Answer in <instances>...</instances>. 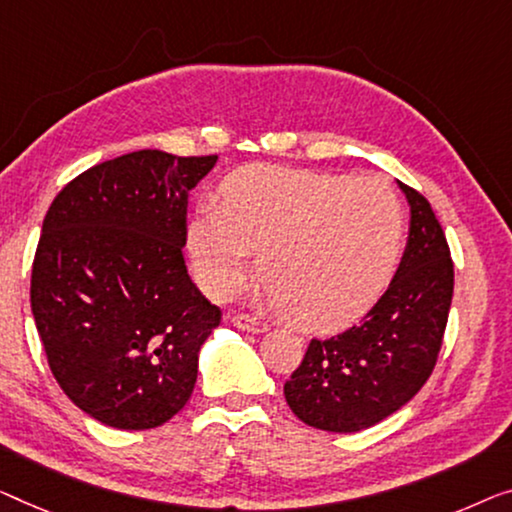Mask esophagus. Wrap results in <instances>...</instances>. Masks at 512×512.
Here are the masks:
<instances>
[{
    "instance_id": "34e87169",
    "label": "esophagus",
    "mask_w": 512,
    "mask_h": 512,
    "mask_svg": "<svg viewBox=\"0 0 512 512\" xmlns=\"http://www.w3.org/2000/svg\"><path fill=\"white\" fill-rule=\"evenodd\" d=\"M232 324L236 326V329L248 331V333H264L266 329H269V326H266V322H262V319H257L253 315H246V312H234Z\"/></svg>"
}]
</instances>
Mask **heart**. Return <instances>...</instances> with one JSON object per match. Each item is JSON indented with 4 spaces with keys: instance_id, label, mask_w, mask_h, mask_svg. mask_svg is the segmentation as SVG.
<instances>
[{
    "instance_id": "obj_1",
    "label": "heart",
    "mask_w": 512,
    "mask_h": 512,
    "mask_svg": "<svg viewBox=\"0 0 512 512\" xmlns=\"http://www.w3.org/2000/svg\"><path fill=\"white\" fill-rule=\"evenodd\" d=\"M402 209L377 179L278 165H243L220 183L186 230L195 278L211 296L246 282L259 248V276L287 322L338 331L379 301L402 248Z\"/></svg>"
}]
</instances>
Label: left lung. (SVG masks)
<instances>
[{
  "instance_id": "obj_1",
  "label": "left lung",
  "mask_w": 512,
  "mask_h": 512,
  "mask_svg": "<svg viewBox=\"0 0 512 512\" xmlns=\"http://www.w3.org/2000/svg\"><path fill=\"white\" fill-rule=\"evenodd\" d=\"M411 220L391 285L358 326L312 340L285 384L289 409L326 432H358L404 407L430 379L453 301V259L430 202L404 186Z\"/></svg>"
}]
</instances>
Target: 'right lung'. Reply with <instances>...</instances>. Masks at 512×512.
I'll list each match as a JSON object with an SVG mask.
<instances>
[{
    "instance_id": "obj_1",
    "label": "right lung",
    "mask_w": 512,
    "mask_h": 512,
    "mask_svg": "<svg viewBox=\"0 0 512 512\" xmlns=\"http://www.w3.org/2000/svg\"><path fill=\"white\" fill-rule=\"evenodd\" d=\"M216 160L133 151L66 183L45 213L34 322L61 391L103 425L158 427L193 393L220 308L190 280L181 248L188 193Z\"/></svg>"
}]
</instances>
